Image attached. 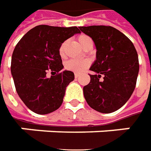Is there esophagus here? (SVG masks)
I'll return each mask as SVG.
<instances>
[{
    "label": "esophagus",
    "mask_w": 151,
    "mask_h": 151,
    "mask_svg": "<svg viewBox=\"0 0 151 151\" xmlns=\"http://www.w3.org/2000/svg\"><path fill=\"white\" fill-rule=\"evenodd\" d=\"M75 77L76 78L79 77V74H75Z\"/></svg>",
    "instance_id": "34e87169"
}]
</instances>
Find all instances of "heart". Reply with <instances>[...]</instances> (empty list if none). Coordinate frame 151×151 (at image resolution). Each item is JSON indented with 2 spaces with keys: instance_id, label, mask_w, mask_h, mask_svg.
Segmentation results:
<instances>
[{
  "instance_id": "1",
  "label": "heart",
  "mask_w": 151,
  "mask_h": 151,
  "mask_svg": "<svg viewBox=\"0 0 151 151\" xmlns=\"http://www.w3.org/2000/svg\"><path fill=\"white\" fill-rule=\"evenodd\" d=\"M77 40L83 48H85V49L92 44L91 38L86 35H80L77 37ZM65 46V42H63L60 46L59 54L60 56L64 55ZM90 65H91V62L88 60L71 59L65 61L64 66H65V69L67 70L72 71L74 73L81 74L82 73L84 70H86L90 66Z\"/></svg>"
}]
</instances>
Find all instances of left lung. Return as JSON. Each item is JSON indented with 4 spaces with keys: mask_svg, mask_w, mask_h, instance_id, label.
I'll return each mask as SVG.
<instances>
[{
    "mask_svg": "<svg viewBox=\"0 0 151 151\" xmlns=\"http://www.w3.org/2000/svg\"><path fill=\"white\" fill-rule=\"evenodd\" d=\"M80 30L91 37L97 50L90 68L96 74L90 75L91 81L83 88L85 99L95 111L112 113L125 105L135 88L137 51L131 40L112 26H81Z\"/></svg>",
    "mask_w": 151,
    "mask_h": 151,
    "instance_id": "left-lung-1",
    "label": "left lung"
}]
</instances>
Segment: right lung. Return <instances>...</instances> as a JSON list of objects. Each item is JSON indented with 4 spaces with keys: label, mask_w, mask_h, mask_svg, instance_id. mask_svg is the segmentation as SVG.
<instances>
[{
    "label": "right lung",
    "mask_w": 151,
    "mask_h": 151,
    "mask_svg": "<svg viewBox=\"0 0 151 151\" xmlns=\"http://www.w3.org/2000/svg\"><path fill=\"white\" fill-rule=\"evenodd\" d=\"M76 33V26L40 25L32 28L17 43L12 57V71L17 94L31 111L39 115L56 111L63 102L66 86L75 78L64 70L59 54L60 45ZM48 70L55 73L50 78Z\"/></svg>",
    "instance_id": "obj_1"
}]
</instances>
